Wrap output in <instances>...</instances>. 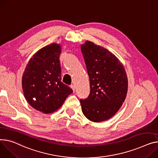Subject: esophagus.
<instances>
[{
  "label": "esophagus",
  "mask_w": 158,
  "mask_h": 158,
  "mask_svg": "<svg viewBox=\"0 0 158 158\" xmlns=\"http://www.w3.org/2000/svg\"><path fill=\"white\" fill-rule=\"evenodd\" d=\"M70 88L73 89V91H75V88H75V86H74V85H70Z\"/></svg>",
  "instance_id": "esophagus-1"
}]
</instances>
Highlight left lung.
I'll return each instance as SVG.
<instances>
[{"label":"left lung","mask_w":158,"mask_h":158,"mask_svg":"<svg viewBox=\"0 0 158 158\" xmlns=\"http://www.w3.org/2000/svg\"><path fill=\"white\" fill-rule=\"evenodd\" d=\"M89 78L90 94L80 102L83 114L99 123L112 118L127 97L128 79L120 61L107 49L87 40L81 46Z\"/></svg>","instance_id":"left-lung-1"}]
</instances>
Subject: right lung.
<instances>
[{"label": "right lung", "mask_w": 158, "mask_h": 158, "mask_svg": "<svg viewBox=\"0 0 158 158\" xmlns=\"http://www.w3.org/2000/svg\"><path fill=\"white\" fill-rule=\"evenodd\" d=\"M60 44L38 51L28 61L22 77L25 97L30 106L44 114L58 110L72 89L61 81Z\"/></svg>", "instance_id": "obj_1"}]
</instances>
